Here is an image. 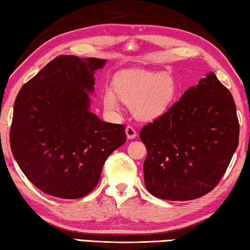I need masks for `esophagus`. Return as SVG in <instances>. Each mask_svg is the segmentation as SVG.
Instances as JSON below:
<instances>
[{"label":"esophagus","instance_id":"1","mask_svg":"<svg viewBox=\"0 0 250 250\" xmlns=\"http://www.w3.org/2000/svg\"><path fill=\"white\" fill-rule=\"evenodd\" d=\"M125 132H126V136H127L128 140L135 139L136 135H137V133H136L135 129H134V128L132 127V126H129V125L127 126V127H126Z\"/></svg>","mask_w":250,"mask_h":250}]
</instances>
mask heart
Here are the masks:
<instances>
[{
	"label": "heart",
	"mask_w": 250,
	"mask_h": 250,
	"mask_svg": "<svg viewBox=\"0 0 250 250\" xmlns=\"http://www.w3.org/2000/svg\"><path fill=\"white\" fill-rule=\"evenodd\" d=\"M114 89L104 95L107 110L116 111L121 107L119 99L132 104V110L141 121L151 122L160 118L172 107L178 95L175 78L162 72L146 70L129 71L115 79Z\"/></svg>",
	"instance_id": "heart-1"
}]
</instances>
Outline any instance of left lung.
<instances>
[{"label": "left lung", "mask_w": 250, "mask_h": 250, "mask_svg": "<svg viewBox=\"0 0 250 250\" xmlns=\"http://www.w3.org/2000/svg\"><path fill=\"white\" fill-rule=\"evenodd\" d=\"M144 183L153 196L189 201L218 185L239 143L236 104L213 72L144 126Z\"/></svg>", "instance_id": "8db88e82"}]
</instances>
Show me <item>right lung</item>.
I'll return each mask as SVG.
<instances>
[{"label": "right lung", "instance_id": "obj_1", "mask_svg": "<svg viewBox=\"0 0 250 250\" xmlns=\"http://www.w3.org/2000/svg\"><path fill=\"white\" fill-rule=\"evenodd\" d=\"M106 60L56 57L14 101L10 144L20 169L44 193L75 200L97 186L104 161L126 142L125 126L90 111L95 72Z\"/></svg>", "mask_w": 250, "mask_h": 250}]
</instances>
